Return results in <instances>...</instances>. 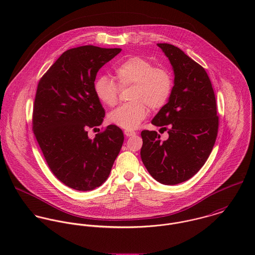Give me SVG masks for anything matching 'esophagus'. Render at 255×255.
Returning <instances> with one entry per match:
<instances>
[{
    "label": "esophagus",
    "instance_id": "1",
    "mask_svg": "<svg viewBox=\"0 0 255 255\" xmlns=\"http://www.w3.org/2000/svg\"><path fill=\"white\" fill-rule=\"evenodd\" d=\"M124 133H125V135H126V136H128V137H129V136H133V135H135V134H136L134 131H131V130H125V131H124Z\"/></svg>",
    "mask_w": 255,
    "mask_h": 255
}]
</instances>
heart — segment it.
Listing matches in <instances>:
<instances>
[{
  "mask_svg": "<svg viewBox=\"0 0 255 255\" xmlns=\"http://www.w3.org/2000/svg\"><path fill=\"white\" fill-rule=\"evenodd\" d=\"M115 77L121 87L133 85L132 102L124 104L109 114V122L122 128L135 129L147 116V105L159 109L168 101L172 91V76L166 69L154 68L153 64L139 56H131L115 68ZM95 92L106 106H115L119 86L108 76L102 75L95 82Z\"/></svg>",
  "mask_w": 255,
  "mask_h": 255,
  "instance_id": "b5f03b06",
  "label": "heart"
}]
</instances>
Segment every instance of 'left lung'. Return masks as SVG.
<instances>
[{"label": "left lung", "instance_id": "1", "mask_svg": "<svg viewBox=\"0 0 255 255\" xmlns=\"http://www.w3.org/2000/svg\"><path fill=\"white\" fill-rule=\"evenodd\" d=\"M170 61L174 86L151 124L166 130L161 141L155 130L141 131L140 157L149 174L163 184H178L193 177L205 164L218 132L216 99L205 70L180 48L157 44Z\"/></svg>", "mask_w": 255, "mask_h": 255}]
</instances>
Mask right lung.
<instances>
[{
	"instance_id": "add662e5",
	"label": "right lung",
	"mask_w": 255,
	"mask_h": 255,
	"mask_svg": "<svg viewBox=\"0 0 255 255\" xmlns=\"http://www.w3.org/2000/svg\"><path fill=\"white\" fill-rule=\"evenodd\" d=\"M122 49L92 45L70 49L40 79L33 131L52 173L71 188L88 191L106 182L124 142L110 125L90 139L87 129L101 126L105 110L95 92L98 71Z\"/></svg>"
}]
</instances>
